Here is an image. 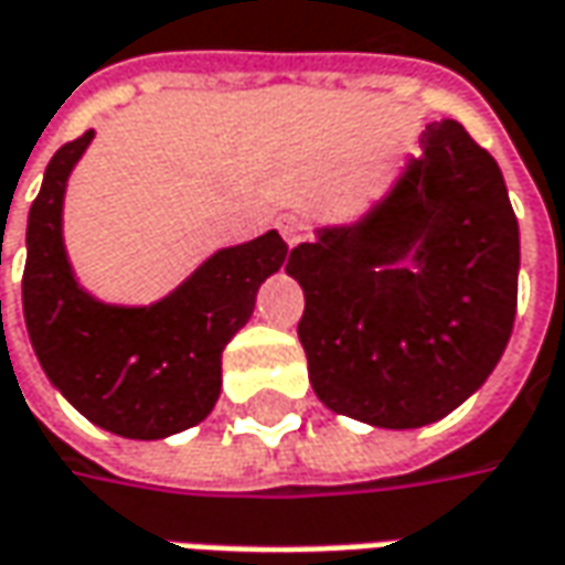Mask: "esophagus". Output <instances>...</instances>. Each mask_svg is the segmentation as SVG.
Returning <instances> with one entry per match:
<instances>
[{
	"label": "esophagus",
	"mask_w": 565,
	"mask_h": 565,
	"mask_svg": "<svg viewBox=\"0 0 565 565\" xmlns=\"http://www.w3.org/2000/svg\"><path fill=\"white\" fill-rule=\"evenodd\" d=\"M279 233L289 242V248H295V245H301V242L308 238V226H305V221H298L295 214H286V217L279 221Z\"/></svg>",
	"instance_id": "obj_1"
}]
</instances>
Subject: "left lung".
Returning <instances> with one entry per match:
<instances>
[{
    "label": "left lung",
    "mask_w": 565,
    "mask_h": 565,
    "mask_svg": "<svg viewBox=\"0 0 565 565\" xmlns=\"http://www.w3.org/2000/svg\"><path fill=\"white\" fill-rule=\"evenodd\" d=\"M286 274L305 289L298 339L332 414L376 429L445 419L486 385L516 317L520 223L498 161L435 120L388 192L317 226Z\"/></svg>",
    "instance_id": "obj_1"
}]
</instances>
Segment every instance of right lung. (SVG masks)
Listing matches in <instances>:
<instances>
[{
	"label": "right lung",
	"mask_w": 565,
	"mask_h": 565,
	"mask_svg": "<svg viewBox=\"0 0 565 565\" xmlns=\"http://www.w3.org/2000/svg\"><path fill=\"white\" fill-rule=\"evenodd\" d=\"M96 132L52 154L26 214L24 323L36 361L74 411L105 433L154 441L199 426L221 397L223 348L289 245L264 236L217 248L151 305H111L79 286L64 245L67 180Z\"/></svg>",
	"instance_id": "add662e5"
}]
</instances>
